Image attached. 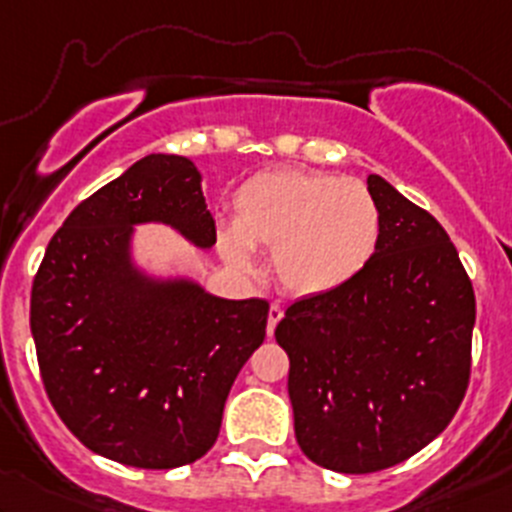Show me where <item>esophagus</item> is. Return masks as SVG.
I'll return each instance as SVG.
<instances>
[{"mask_svg": "<svg viewBox=\"0 0 512 512\" xmlns=\"http://www.w3.org/2000/svg\"><path fill=\"white\" fill-rule=\"evenodd\" d=\"M282 318H284L282 306L272 303V306H269V316H267V335H269V338H272V335H274V328H277V323Z\"/></svg>", "mask_w": 512, "mask_h": 512, "instance_id": "34e87169", "label": "esophagus"}]
</instances>
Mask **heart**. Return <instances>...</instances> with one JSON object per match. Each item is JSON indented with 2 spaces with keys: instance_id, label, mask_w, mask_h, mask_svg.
Returning <instances> with one entry per match:
<instances>
[{
  "instance_id": "b5f03b06",
  "label": "heart",
  "mask_w": 512,
  "mask_h": 512,
  "mask_svg": "<svg viewBox=\"0 0 512 512\" xmlns=\"http://www.w3.org/2000/svg\"><path fill=\"white\" fill-rule=\"evenodd\" d=\"M379 206L357 179L279 167L250 177L233 196V226L218 230L230 269L255 274V247L272 252L279 284L294 296L340 289L379 245Z\"/></svg>"
}]
</instances>
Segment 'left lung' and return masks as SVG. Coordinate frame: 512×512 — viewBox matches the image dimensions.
I'll return each instance as SVG.
<instances>
[{"mask_svg":"<svg viewBox=\"0 0 512 512\" xmlns=\"http://www.w3.org/2000/svg\"><path fill=\"white\" fill-rule=\"evenodd\" d=\"M379 245L352 282L291 303L274 338L289 355L296 442L338 474H372L430 445L469 386L476 301L445 228L379 174Z\"/></svg>","mask_w":512,"mask_h":512,"instance_id":"1","label":"left lung"}]
</instances>
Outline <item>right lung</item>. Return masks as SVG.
Masks as SVG:
<instances>
[{"instance_id": "obj_1", "label": "right lung", "mask_w": 512, "mask_h": 512, "mask_svg": "<svg viewBox=\"0 0 512 512\" xmlns=\"http://www.w3.org/2000/svg\"><path fill=\"white\" fill-rule=\"evenodd\" d=\"M145 223L199 250L216 245L194 160L145 155L65 218L33 279L31 335L50 403L84 447L174 469L216 442L269 303L221 299L189 272H150L136 257Z\"/></svg>"}]
</instances>
